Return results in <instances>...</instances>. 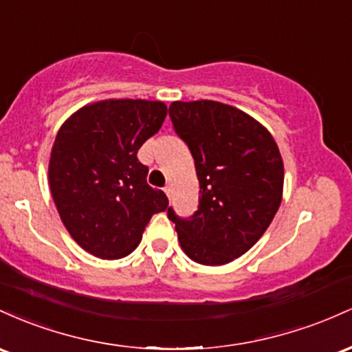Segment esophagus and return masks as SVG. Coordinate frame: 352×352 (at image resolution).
I'll return each mask as SVG.
<instances>
[{
  "label": "esophagus",
  "mask_w": 352,
  "mask_h": 352,
  "mask_svg": "<svg viewBox=\"0 0 352 352\" xmlns=\"http://www.w3.org/2000/svg\"><path fill=\"white\" fill-rule=\"evenodd\" d=\"M164 192H166V196H168L169 199H171V186H166L164 188Z\"/></svg>",
  "instance_id": "1"
}]
</instances>
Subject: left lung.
I'll list each match as a JSON object with an SVG mask.
<instances>
[{
	"instance_id": "left-lung-1",
	"label": "left lung",
	"mask_w": 352,
	"mask_h": 352,
	"mask_svg": "<svg viewBox=\"0 0 352 352\" xmlns=\"http://www.w3.org/2000/svg\"><path fill=\"white\" fill-rule=\"evenodd\" d=\"M169 116L195 160L199 206L189 219L169 208L168 218L192 261L223 266L258 243L281 206V153L258 120L224 102L173 101Z\"/></svg>"
}]
</instances>
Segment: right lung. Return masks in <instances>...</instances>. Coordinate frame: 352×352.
Masks as SVG:
<instances>
[{
  "label": "right lung",
  "instance_id": "obj_1",
  "mask_svg": "<svg viewBox=\"0 0 352 352\" xmlns=\"http://www.w3.org/2000/svg\"><path fill=\"white\" fill-rule=\"evenodd\" d=\"M163 101L102 100L61 124L51 148V196L71 238L89 254L120 259L138 248L155 212L168 208L146 183L138 149L160 131Z\"/></svg>",
  "mask_w": 352,
  "mask_h": 352
}]
</instances>
